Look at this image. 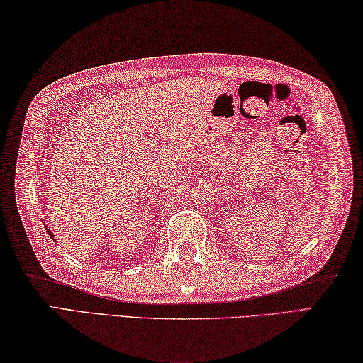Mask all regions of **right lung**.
I'll list each match as a JSON object with an SVG mask.
<instances>
[{"label": "right lung", "mask_w": 363, "mask_h": 363, "mask_svg": "<svg viewBox=\"0 0 363 363\" xmlns=\"http://www.w3.org/2000/svg\"><path fill=\"white\" fill-rule=\"evenodd\" d=\"M46 231L50 234V230H46ZM50 238H52V234H50ZM52 239H54V238H52Z\"/></svg>", "instance_id": "right-lung-1"}]
</instances>
